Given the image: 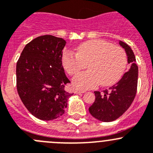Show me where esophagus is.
Returning <instances> with one entry per match:
<instances>
[{"label":"esophagus","mask_w":153,"mask_h":153,"mask_svg":"<svg viewBox=\"0 0 153 153\" xmlns=\"http://www.w3.org/2000/svg\"><path fill=\"white\" fill-rule=\"evenodd\" d=\"M84 92H85V91H83V90H75V91H74V93H75V94H80V93Z\"/></svg>","instance_id":"1"}]
</instances>
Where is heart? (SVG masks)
<instances>
[{"label": "heart", "instance_id": "obj_1", "mask_svg": "<svg viewBox=\"0 0 153 153\" xmlns=\"http://www.w3.org/2000/svg\"><path fill=\"white\" fill-rule=\"evenodd\" d=\"M62 64L70 75L77 74L88 64V71L73 78V85L79 89H88L100 83L109 86L117 82L127 66L124 49L103 40H90L77 46V52H66Z\"/></svg>", "mask_w": 153, "mask_h": 153}]
</instances>
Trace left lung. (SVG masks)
Wrapping results in <instances>:
<instances>
[{
	"mask_svg": "<svg viewBox=\"0 0 153 153\" xmlns=\"http://www.w3.org/2000/svg\"><path fill=\"white\" fill-rule=\"evenodd\" d=\"M119 45L125 49L128 63L131 64L128 71L124 74L121 79L108 90L94 91L95 101L88 108L89 113L101 122L114 121L120 117L131 106L137 92L138 67L131 48L123 41Z\"/></svg>",
	"mask_w": 153,
	"mask_h": 153,
	"instance_id": "8db88e82",
	"label": "left lung"
}]
</instances>
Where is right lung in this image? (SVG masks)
I'll return each mask as SVG.
<instances>
[{"label": "right lung", "instance_id": "right-lung-1", "mask_svg": "<svg viewBox=\"0 0 153 153\" xmlns=\"http://www.w3.org/2000/svg\"><path fill=\"white\" fill-rule=\"evenodd\" d=\"M66 41L43 35L25 46L16 64L19 95L36 118L49 121L60 117L73 94L65 90L70 80L62 66V50Z\"/></svg>", "mask_w": 153, "mask_h": 153}]
</instances>
